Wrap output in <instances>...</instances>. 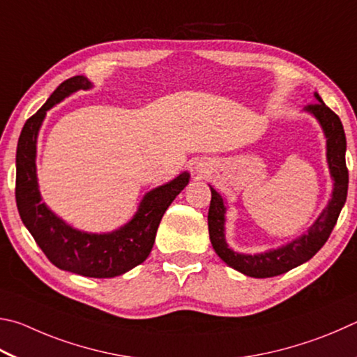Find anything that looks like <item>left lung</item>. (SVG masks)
<instances>
[{
  "label": "left lung",
  "instance_id": "obj_1",
  "mask_svg": "<svg viewBox=\"0 0 357 357\" xmlns=\"http://www.w3.org/2000/svg\"><path fill=\"white\" fill-rule=\"evenodd\" d=\"M318 102L309 103L305 109L310 111L324 130L328 139V162L331 174L334 177V192L328 207L323 210L320 218L315 221L314 226L304 234L301 238L295 240L276 251H270L257 255H243L236 254L227 248L224 240V213L226 207L222 204V197L211 188V201L208 208V232L211 245L216 254L226 261L234 270L240 271L251 278H273L293 270L298 265L310 260L320 251L324 243L328 241L331 232L335 226L342 207L347 202L348 192V167L345 161L347 152V137L343 131V125L339 116L324 105L321 97L315 93Z\"/></svg>",
  "mask_w": 357,
  "mask_h": 357
}]
</instances>
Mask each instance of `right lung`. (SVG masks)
Instances as JSON below:
<instances>
[{"instance_id": "1", "label": "right lung", "mask_w": 357, "mask_h": 357, "mask_svg": "<svg viewBox=\"0 0 357 357\" xmlns=\"http://www.w3.org/2000/svg\"><path fill=\"white\" fill-rule=\"evenodd\" d=\"M84 77H72L61 83L42 108L31 116L18 137L15 201L24 226L48 260L61 270L87 278H114L142 264L152 251L160 221L175 196L188 185L182 174L171 183L150 191L127 226L108 235L84 234L68 227L40 204L36 178L37 131L53 105L78 89H89Z\"/></svg>"}]
</instances>
